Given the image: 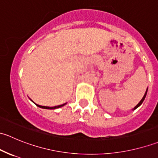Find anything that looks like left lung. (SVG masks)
<instances>
[{
	"label": "left lung",
	"mask_w": 158,
	"mask_h": 158,
	"mask_svg": "<svg viewBox=\"0 0 158 158\" xmlns=\"http://www.w3.org/2000/svg\"><path fill=\"white\" fill-rule=\"evenodd\" d=\"M147 92H148V88H147V90H146L145 93H144V96H143V98H141V101H140V102H139V103H138V105H137V106H135V108H134V109H133V110H135V109H137V108H138V107H139V106H141V104H142V103H143V102H144V98H145V97H146V95H147Z\"/></svg>",
	"instance_id": "left-lung-1"
}]
</instances>
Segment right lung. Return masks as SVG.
<instances>
[{
  "label": "right lung",
  "instance_id": "right-lung-1",
  "mask_svg": "<svg viewBox=\"0 0 158 158\" xmlns=\"http://www.w3.org/2000/svg\"><path fill=\"white\" fill-rule=\"evenodd\" d=\"M66 103H64L63 105H60V106H54V107H47V106H40V105L36 104L38 107L41 108V109H59V108H61L63 106H64Z\"/></svg>",
  "mask_w": 158,
  "mask_h": 158
}]
</instances>
